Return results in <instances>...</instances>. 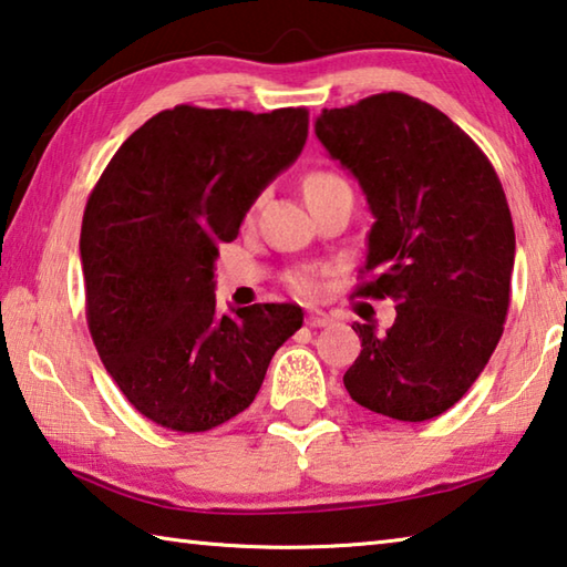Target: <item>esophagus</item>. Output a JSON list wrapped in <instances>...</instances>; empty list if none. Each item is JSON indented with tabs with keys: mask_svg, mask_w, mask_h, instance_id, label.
I'll return each instance as SVG.
<instances>
[{
	"mask_svg": "<svg viewBox=\"0 0 567 567\" xmlns=\"http://www.w3.org/2000/svg\"><path fill=\"white\" fill-rule=\"evenodd\" d=\"M329 323H331V316L323 311H309V316H306V326H311V329H323V326Z\"/></svg>",
	"mask_w": 567,
	"mask_h": 567,
	"instance_id": "34e87169",
	"label": "esophagus"
}]
</instances>
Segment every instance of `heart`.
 Returning <instances> with one entry per match:
<instances>
[{
  "instance_id": "obj_1",
  "label": "heart",
  "mask_w": 567,
  "mask_h": 567,
  "mask_svg": "<svg viewBox=\"0 0 567 567\" xmlns=\"http://www.w3.org/2000/svg\"><path fill=\"white\" fill-rule=\"evenodd\" d=\"M336 184H341L339 176L316 172L303 182V194H306V198H311V196L321 194V192H326V188H331ZM289 284H291L293 291H299L303 296H309V293L316 291V276H313V271H309V268H299V271H293L289 276Z\"/></svg>"
}]
</instances>
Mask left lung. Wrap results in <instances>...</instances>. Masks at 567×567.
<instances>
[{
	"label": "left lung",
	"instance_id": "left-lung-1",
	"mask_svg": "<svg viewBox=\"0 0 567 567\" xmlns=\"http://www.w3.org/2000/svg\"><path fill=\"white\" fill-rule=\"evenodd\" d=\"M316 136L359 178L373 214L359 296H391L385 333L353 323L351 399L421 423L458 403L503 336L515 231L508 202L478 144L421 99L385 92L323 109Z\"/></svg>",
	"mask_w": 567,
	"mask_h": 567
}]
</instances>
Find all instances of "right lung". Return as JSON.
Returning a JSON list of instances; mask_svg holds the SVG:
<instances>
[{
	"label": "right lung",
	"mask_w": 567,
	"mask_h": 567,
	"mask_svg": "<svg viewBox=\"0 0 567 567\" xmlns=\"http://www.w3.org/2000/svg\"><path fill=\"white\" fill-rule=\"evenodd\" d=\"M306 136L303 106L251 114L178 104L138 126L89 194L79 238L89 333L148 421L182 433L231 421L301 329L293 303L218 313L214 264Z\"/></svg>",
	"instance_id": "obj_1"
}]
</instances>
